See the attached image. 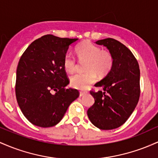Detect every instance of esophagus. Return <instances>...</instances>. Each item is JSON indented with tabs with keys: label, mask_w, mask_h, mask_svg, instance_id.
Instances as JSON below:
<instances>
[{
	"label": "esophagus",
	"mask_w": 158,
	"mask_h": 158,
	"mask_svg": "<svg viewBox=\"0 0 158 158\" xmlns=\"http://www.w3.org/2000/svg\"><path fill=\"white\" fill-rule=\"evenodd\" d=\"M85 95H86V93H84V92H80V97H83Z\"/></svg>",
	"instance_id": "esophagus-1"
}]
</instances>
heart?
<instances>
[{"label": "heart", "instance_id": "b5f03b06", "mask_svg": "<svg viewBox=\"0 0 158 158\" xmlns=\"http://www.w3.org/2000/svg\"><path fill=\"white\" fill-rule=\"evenodd\" d=\"M78 60L84 62V73L76 74L72 76L70 84L73 88L85 90L96 81L97 75L101 78L106 77L112 70L114 59L110 51L102 50L100 47L91 42L86 41L76 46ZM65 69L73 73L77 68L75 57L67 53L63 58Z\"/></svg>", "mask_w": 158, "mask_h": 158}]
</instances>
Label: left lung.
Wrapping results in <instances>:
<instances>
[{
  "mask_svg": "<svg viewBox=\"0 0 158 158\" xmlns=\"http://www.w3.org/2000/svg\"><path fill=\"white\" fill-rule=\"evenodd\" d=\"M113 54L114 63L109 74L95 85L103 91H90L95 103L87 110L95 127L112 130L123 125L130 117L140 95V72L138 62L125 45L112 38L97 41Z\"/></svg>",
  "mask_w": 158,
  "mask_h": 158,
  "instance_id": "obj_1",
  "label": "left lung"
}]
</instances>
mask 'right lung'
<instances>
[{
  "mask_svg": "<svg viewBox=\"0 0 158 158\" xmlns=\"http://www.w3.org/2000/svg\"><path fill=\"white\" fill-rule=\"evenodd\" d=\"M77 40L45 35L33 41L21 56L15 95L24 116L34 125H56L78 98V90L65 87L69 79L63 65L69 47Z\"/></svg>",
  "mask_w": 158,
  "mask_h": 158,
  "instance_id": "1",
  "label": "right lung"
}]
</instances>
